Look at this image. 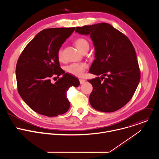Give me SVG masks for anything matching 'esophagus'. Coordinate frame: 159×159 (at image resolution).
<instances>
[{
	"instance_id": "obj_1",
	"label": "esophagus",
	"mask_w": 159,
	"mask_h": 159,
	"mask_svg": "<svg viewBox=\"0 0 159 159\" xmlns=\"http://www.w3.org/2000/svg\"><path fill=\"white\" fill-rule=\"evenodd\" d=\"M79 82H80V84H82L85 82V80H84V79H79Z\"/></svg>"
}]
</instances>
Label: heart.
Returning <instances> with one entry per match:
<instances>
[{"label":"heart","instance_id":"b5f03b06","mask_svg":"<svg viewBox=\"0 0 159 159\" xmlns=\"http://www.w3.org/2000/svg\"><path fill=\"white\" fill-rule=\"evenodd\" d=\"M75 45L82 53L85 50H88L89 48V44L84 38L77 39L75 41ZM58 58L60 61L63 60V54L61 49H60L58 52ZM87 66V64L85 63H72L66 67V70L73 75L80 77L83 75Z\"/></svg>","mask_w":159,"mask_h":159}]
</instances>
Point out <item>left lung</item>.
<instances>
[{
    "label": "left lung",
    "instance_id": "obj_1",
    "mask_svg": "<svg viewBox=\"0 0 159 159\" xmlns=\"http://www.w3.org/2000/svg\"><path fill=\"white\" fill-rule=\"evenodd\" d=\"M75 32L89 35L92 39L95 60L89 73L101 75L87 80L93 87L89 96L90 105L104 112L120 109L131 99L140 80L132 43L120 31L104 22L77 27Z\"/></svg>",
    "mask_w": 159,
    "mask_h": 159
}]
</instances>
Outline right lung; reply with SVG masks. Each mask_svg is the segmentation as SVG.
I'll return each instance as SVG.
<instances>
[{
  "instance_id": "right-lung-1",
  "label": "right lung",
  "mask_w": 159,
  "mask_h": 159,
  "mask_svg": "<svg viewBox=\"0 0 159 159\" xmlns=\"http://www.w3.org/2000/svg\"><path fill=\"white\" fill-rule=\"evenodd\" d=\"M75 28H50L38 33L20 55L16 68L18 93L25 103L39 115H63L70 102L66 91L78 87L79 79L60 66L58 52ZM62 75L55 84L51 77Z\"/></svg>"
}]
</instances>
